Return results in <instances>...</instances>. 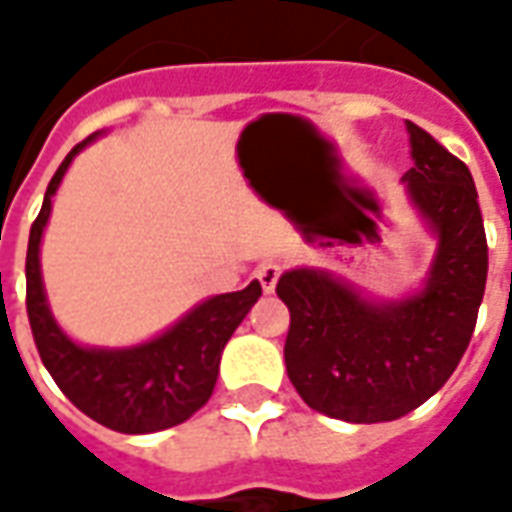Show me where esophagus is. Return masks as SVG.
<instances>
[{
    "label": "esophagus",
    "instance_id": "1",
    "mask_svg": "<svg viewBox=\"0 0 512 512\" xmlns=\"http://www.w3.org/2000/svg\"><path fill=\"white\" fill-rule=\"evenodd\" d=\"M279 274H282V268H279V263H263V266L257 268V282H260V288L266 290V293H274V288H277V279Z\"/></svg>",
    "mask_w": 512,
    "mask_h": 512
}]
</instances>
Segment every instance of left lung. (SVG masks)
<instances>
[{"label": "left lung", "mask_w": 512, "mask_h": 512, "mask_svg": "<svg viewBox=\"0 0 512 512\" xmlns=\"http://www.w3.org/2000/svg\"><path fill=\"white\" fill-rule=\"evenodd\" d=\"M406 128L408 200L439 238L425 288L376 304L315 268L277 282L290 310V381L307 406L345 422L400 419L436 395L472 340L485 293L488 244L472 172L428 131Z\"/></svg>", "instance_id": "8db88e82"}]
</instances>
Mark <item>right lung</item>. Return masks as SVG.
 <instances>
[{"label":"right lung","instance_id":"obj_1","mask_svg":"<svg viewBox=\"0 0 512 512\" xmlns=\"http://www.w3.org/2000/svg\"><path fill=\"white\" fill-rule=\"evenodd\" d=\"M95 139L87 136L54 172L27 246V315L43 365L62 395L87 417L117 433H156L180 425L211 397L219 359L238 323L260 299V282L202 301L172 329L134 348H84L62 332L46 304L40 279V238L54 191L73 156Z\"/></svg>","mask_w":512,"mask_h":512}]
</instances>
